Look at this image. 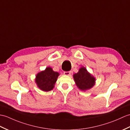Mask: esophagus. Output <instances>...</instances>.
I'll use <instances>...</instances> for the list:
<instances>
[{
  "mask_svg": "<svg viewBox=\"0 0 130 130\" xmlns=\"http://www.w3.org/2000/svg\"><path fill=\"white\" fill-rule=\"evenodd\" d=\"M71 73V71H65L64 72V74L65 75H68V76H69V75H70Z\"/></svg>",
  "mask_w": 130,
  "mask_h": 130,
  "instance_id": "34e87169",
  "label": "esophagus"
}]
</instances>
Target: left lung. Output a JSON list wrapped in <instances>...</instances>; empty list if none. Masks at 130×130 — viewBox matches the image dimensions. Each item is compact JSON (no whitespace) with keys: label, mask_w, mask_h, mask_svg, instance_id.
I'll return each mask as SVG.
<instances>
[{"label":"left lung","mask_w":130,"mask_h":130,"mask_svg":"<svg viewBox=\"0 0 130 130\" xmlns=\"http://www.w3.org/2000/svg\"><path fill=\"white\" fill-rule=\"evenodd\" d=\"M73 78L77 87L83 91L91 89L96 83L95 77L84 66L79 69L77 73L73 75Z\"/></svg>","instance_id":"1"}]
</instances>
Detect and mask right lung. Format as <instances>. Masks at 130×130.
I'll return each mask as SVG.
<instances>
[{"instance_id": "obj_1", "label": "right lung", "mask_w": 130, "mask_h": 130, "mask_svg": "<svg viewBox=\"0 0 130 130\" xmlns=\"http://www.w3.org/2000/svg\"><path fill=\"white\" fill-rule=\"evenodd\" d=\"M59 75V72L53 71L51 68L47 67L36 75L35 83L42 91H50L54 89Z\"/></svg>"}]
</instances>
